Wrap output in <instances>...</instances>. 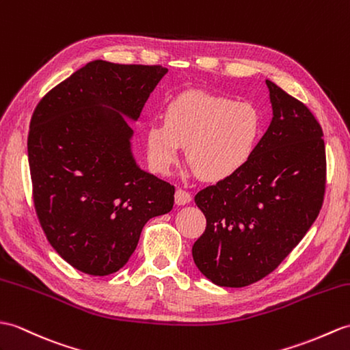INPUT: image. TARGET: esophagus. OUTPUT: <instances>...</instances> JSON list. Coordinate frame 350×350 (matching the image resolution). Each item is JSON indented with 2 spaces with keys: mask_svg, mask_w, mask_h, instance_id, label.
Returning a JSON list of instances; mask_svg holds the SVG:
<instances>
[{
  "mask_svg": "<svg viewBox=\"0 0 350 350\" xmlns=\"http://www.w3.org/2000/svg\"><path fill=\"white\" fill-rule=\"evenodd\" d=\"M192 200V195L189 192H186L185 189H177L176 191V195H174V201L177 206H185L188 204V202H191Z\"/></svg>",
  "mask_w": 350,
  "mask_h": 350,
  "instance_id": "obj_1",
  "label": "esophagus"
}]
</instances>
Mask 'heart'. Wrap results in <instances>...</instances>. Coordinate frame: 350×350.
<instances>
[{"mask_svg": "<svg viewBox=\"0 0 350 350\" xmlns=\"http://www.w3.org/2000/svg\"><path fill=\"white\" fill-rule=\"evenodd\" d=\"M262 119L255 105L201 91L167 104L164 122L146 131L152 168L167 174L186 149V159L207 182L225 180L247 165L258 148Z\"/></svg>", "mask_w": 350, "mask_h": 350, "instance_id": "heart-1", "label": "heart"}]
</instances>
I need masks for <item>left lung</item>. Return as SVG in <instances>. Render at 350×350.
<instances>
[{
	"label": "left lung",
	"instance_id": "obj_1",
	"mask_svg": "<svg viewBox=\"0 0 350 350\" xmlns=\"http://www.w3.org/2000/svg\"><path fill=\"white\" fill-rule=\"evenodd\" d=\"M273 118L247 165L195 195L207 226L192 256L217 286L243 288L279 267L316 221L325 193L323 133L306 105L265 80Z\"/></svg>",
	"mask_w": 350,
	"mask_h": 350
}]
</instances>
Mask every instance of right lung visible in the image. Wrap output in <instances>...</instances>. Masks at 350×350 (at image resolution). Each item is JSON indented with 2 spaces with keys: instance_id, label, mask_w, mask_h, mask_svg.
I'll return each mask as SVG.
<instances>
[{
  "instance_id": "1",
  "label": "right lung",
  "mask_w": 350,
  "mask_h": 350,
  "mask_svg": "<svg viewBox=\"0 0 350 350\" xmlns=\"http://www.w3.org/2000/svg\"><path fill=\"white\" fill-rule=\"evenodd\" d=\"M168 72L96 59L46 94L32 113L28 162L46 237L79 271L124 267L144 224L168 213L174 186L137 164L129 124Z\"/></svg>"
}]
</instances>
